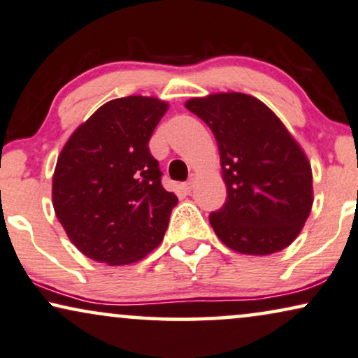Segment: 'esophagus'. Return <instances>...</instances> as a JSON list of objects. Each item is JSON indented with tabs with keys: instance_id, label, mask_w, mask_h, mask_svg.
Returning a JSON list of instances; mask_svg holds the SVG:
<instances>
[{
	"instance_id": "esophagus-1",
	"label": "esophagus",
	"mask_w": 358,
	"mask_h": 358,
	"mask_svg": "<svg viewBox=\"0 0 358 358\" xmlns=\"http://www.w3.org/2000/svg\"><path fill=\"white\" fill-rule=\"evenodd\" d=\"M194 180H196V176H194V175L189 176V178H188V182L183 185V189H185V192H187V193L192 192L193 187H194Z\"/></svg>"
}]
</instances>
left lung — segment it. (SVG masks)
Masks as SVG:
<instances>
[{"mask_svg":"<svg viewBox=\"0 0 358 358\" xmlns=\"http://www.w3.org/2000/svg\"><path fill=\"white\" fill-rule=\"evenodd\" d=\"M221 155L226 203L209 222L229 249L268 255L296 239L313 206L311 165L278 116L244 93L192 98Z\"/></svg>","mask_w":358,"mask_h":358,"instance_id":"obj_1","label":"left lung"}]
</instances>
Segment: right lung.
I'll return each mask as SVG.
<instances>
[{"mask_svg": "<svg viewBox=\"0 0 358 358\" xmlns=\"http://www.w3.org/2000/svg\"><path fill=\"white\" fill-rule=\"evenodd\" d=\"M166 109L149 96L111 99L62 149L52 203L69 239L88 259L127 265L164 239L178 198L162 187L149 141Z\"/></svg>", "mask_w": 358, "mask_h": 358, "instance_id": "1", "label": "right lung"}]
</instances>
